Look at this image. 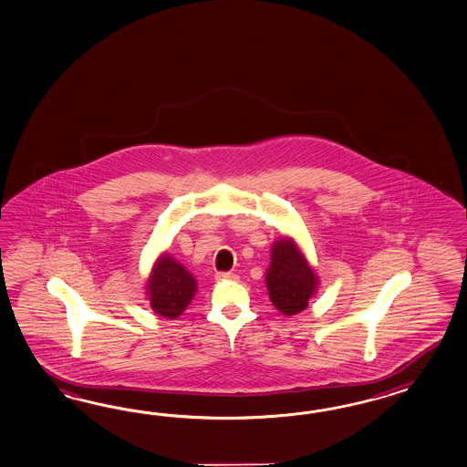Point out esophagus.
<instances>
[{
  "label": "esophagus",
  "mask_w": 467,
  "mask_h": 467,
  "mask_svg": "<svg viewBox=\"0 0 467 467\" xmlns=\"http://www.w3.org/2000/svg\"><path fill=\"white\" fill-rule=\"evenodd\" d=\"M233 278H236V275H234V274H231V272H217V274H215V280H217V282L233 280Z\"/></svg>",
  "instance_id": "obj_1"
}]
</instances>
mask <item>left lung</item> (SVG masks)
Listing matches in <instances>:
<instances>
[{
  "label": "left lung",
  "instance_id": "1",
  "mask_svg": "<svg viewBox=\"0 0 467 467\" xmlns=\"http://www.w3.org/2000/svg\"><path fill=\"white\" fill-rule=\"evenodd\" d=\"M265 282L270 301L285 316L304 311L319 285L315 268L290 236L274 241Z\"/></svg>",
  "mask_w": 467,
  "mask_h": 467
}]
</instances>
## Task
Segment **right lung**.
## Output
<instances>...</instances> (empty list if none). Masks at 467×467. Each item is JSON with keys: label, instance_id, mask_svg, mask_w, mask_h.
Here are the masks:
<instances>
[{"label": "right lung", "instance_id": "right-lung-1", "mask_svg": "<svg viewBox=\"0 0 467 467\" xmlns=\"http://www.w3.org/2000/svg\"><path fill=\"white\" fill-rule=\"evenodd\" d=\"M197 294V280L168 252L161 253L146 280V296L152 311L164 319L183 315Z\"/></svg>", "mask_w": 467, "mask_h": 467}]
</instances>
